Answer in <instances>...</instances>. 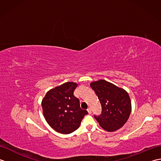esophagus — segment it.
Segmentation results:
<instances>
[{
  "instance_id": "1",
  "label": "esophagus",
  "mask_w": 161,
  "mask_h": 161,
  "mask_svg": "<svg viewBox=\"0 0 161 161\" xmlns=\"http://www.w3.org/2000/svg\"><path fill=\"white\" fill-rule=\"evenodd\" d=\"M87 111H88V114H91V113H92V110H91V108H88V109H87Z\"/></svg>"
}]
</instances>
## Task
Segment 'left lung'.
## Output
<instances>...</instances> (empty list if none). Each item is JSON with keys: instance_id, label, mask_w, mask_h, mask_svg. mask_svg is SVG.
<instances>
[{"instance_id": "8db88e82", "label": "left lung", "mask_w": 161, "mask_h": 161, "mask_svg": "<svg viewBox=\"0 0 161 161\" xmlns=\"http://www.w3.org/2000/svg\"><path fill=\"white\" fill-rule=\"evenodd\" d=\"M102 106V113L94 118L104 130L114 131L127 121L131 111L127 92L108 81L100 80L91 84Z\"/></svg>"}]
</instances>
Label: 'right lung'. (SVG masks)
Listing matches in <instances>:
<instances>
[{"instance_id": "1", "label": "right lung", "mask_w": 161, "mask_h": 161, "mask_svg": "<svg viewBox=\"0 0 161 161\" xmlns=\"http://www.w3.org/2000/svg\"><path fill=\"white\" fill-rule=\"evenodd\" d=\"M77 84L66 82L51 89L42 100L43 115L48 125L56 131L68 134L77 130L86 115L80 107L79 99L74 95Z\"/></svg>"}]
</instances>
